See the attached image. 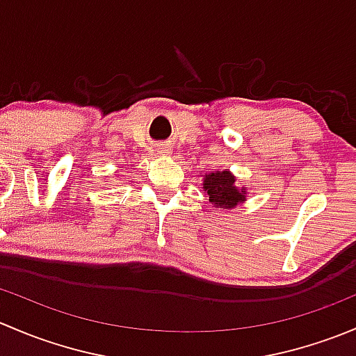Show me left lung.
I'll list each match as a JSON object with an SVG mask.
<instances>
[{
  "label": "left lung",
  "mask_w": 356,
  "mask_h": 356,
  "mask_svg": "<svg viewBox=\"0 0 356 356\" xmlns=\"http://www.w3.org/2000/svg\"><path fill=\"white\" fill-rule=\"evenodd\" d=\"M203 189L211 204H215L217 208H224V210H231L246 201V189L238 188L236 177L229 170H215L204 174Z\"/></svg>",
  "instance_id": "left-lung-1"
}]
</instances>
